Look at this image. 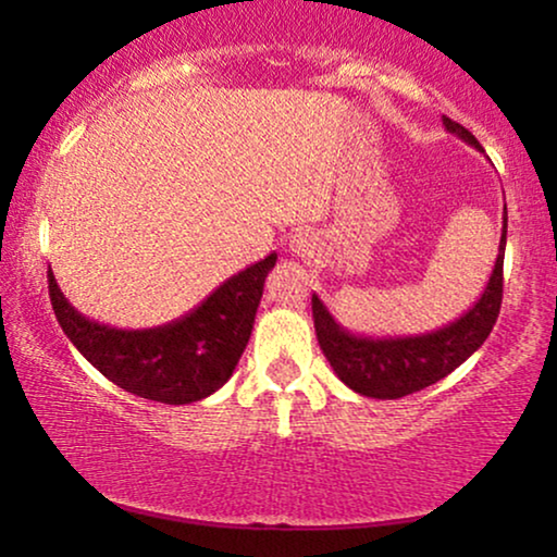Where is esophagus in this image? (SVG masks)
<instances>
[{"label":"esophagus","instance_id":"1","mask_svg":"<svg viewBox=\"0 0 557 557\" xmlns=\"http://www.w3.org/2000/svg\"><path fill=\"white\" fill-rule=\"evenodd\" d=\"M317 238L311 233H307V231H299V233H294L292 238H288V250H292L294 256H299V258H311L317 253Z\"/></svg>","mask_w":557,"mask_h":557}]
</instances>
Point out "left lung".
<instances>
[{
	"label": "left lung",
	"mask_w": 557,
	"mask_h": 557,
	"mask_svg": "<svg viewBox=\"0 0 557 557\" xmlns=\"http://www.w3.org/2000/svg\"><path fill=\"white\" fill-rule=\"evenodd\" d=\"M444 126L448 134L459 136L469 147L482 151V144L461 124L444 116ZM505 246L507 205L505 215H502L499 253L482 296L459 319L425 334H408V337H364V334H352L330 314V309L324 307V301L317 294L311 296L319 347H322L324 357L330 360L334 375L349 391L360 393L364 398L395 400L438 383L441 377L454 372L461 362H467L484 345V339L490 337L492 326L499 317Z\"/></svg>",
	"instance_id": "obj_1"
}]
</instances>
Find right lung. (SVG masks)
Instances as JSON below:
<instances>
[{
    "instance_id": "1",
    "label": "right lung",
    "mask_w": 557,
    "mask_h": 557,
    "mask_svg": "<svg viewBox=\"0 0 557 557\" xmlns=\"http://www.w3.org/2000/svg\"><path fill=\"white\" fill-rule=\"evenodd\" d=\"M273 265L276 253H269L223 281L185 317L149 330H119L83 317L60 292L52 271L48 288L67 339L101 375L139 398L187 406L231 380L253 332Z\"/></svg>"
}]
</instances>
